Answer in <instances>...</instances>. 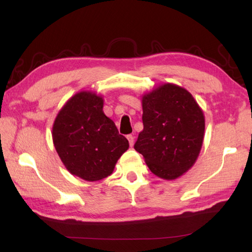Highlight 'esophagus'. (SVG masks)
<instances>
[{"label":"esophagus","mask_w":252,"mask_h":252,"mask_svg":"<svg viewBox=\"0 0 252 252\" xmlns=\"http://www.w3.org/2000/svg\"><path fill=\"white\" fill-rule=\"evenodd\" d=\"M126 139L129 140L130 147H133V144H134V136L132 135V134H129V135H126Z\"/></svg>","instance_id":"34e87169"}]
</instances>
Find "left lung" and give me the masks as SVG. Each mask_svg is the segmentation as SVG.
I'll list each match as a JSON object with an SVG mask.
<instances>
[{"instance_id":"left-lung-1","label":"left lung","mask_w":252,"mask_h":252,"mask_svg":"<svg viewBox=\"0 0 252 252\" xmlns=\"http://www.w3.org/2000/svg\"><path fill=\"white\" fill-rule=\"evenodd\" d=\"M143 131L134 149L150 171L164 180L180 178L193 167L204 138V114L187 89L159 84L141 97Z\"/></svg>"}]
</instances>
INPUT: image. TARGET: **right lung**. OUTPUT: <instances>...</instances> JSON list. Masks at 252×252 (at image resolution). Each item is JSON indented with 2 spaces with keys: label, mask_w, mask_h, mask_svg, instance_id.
<instances>
[{
  "label": "right lung",
  "mask_w": 252,
  "mask_h": 252,
  "mask_svg": "<svg viewBox=\"0 0 252 252\" xmlns=\"http://www.w3.org/2000/svg\"><path fill=\"white\" fill-rule=\"evenodd\" d=\"M103 96L82 90L67 100L54 119L52 139L67 171L85 181H99L113 172L129 149L114 122L103 112Z\"/></svg>",
  "instance_id": "add662e5"
}]
</instances>
